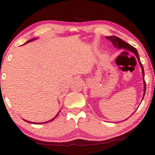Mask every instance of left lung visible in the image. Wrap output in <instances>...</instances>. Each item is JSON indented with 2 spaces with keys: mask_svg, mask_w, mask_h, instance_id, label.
Listing matches in <instances>:
<instances>
[{
  "mask_svg": "<svg viewBox=\"0 0 155 155\" xmlns=\"http://www.w3.org/2000/svg\"><path fill=\"white\" fill-rule=\"evenodd\" d=\"M106 38L109 39V40H110L111 42L112 43V44L114 45V46L115 48H124L125 50H128V51H129L130 52H132V53H134L135 55H136V56L137 57V58H138V62L140 64L141 69H142V72H143V82H144V93H143V99L144 96H145V91H146V84H145V77H145V73H144V69H143V64H142V63H141L140 60V58H139V55H138V51H137V50L134 47H133L132 45H130V44H128V43H126L125 41L121 40V38H119V37H117L115 36H107Z\"/></svg>",
  "mask_w": 155,
  "mask_h": 155,
  "instance_id": "8db88e82",
  "label": "left lung"
}]
</instances>
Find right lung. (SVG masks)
<instances>
[{
	"mask_svg": "<svg viewBox=\"0 0 155 155\" xmlns=\"http://www.w3.org/2000/svg\"><path fill=\"white\" fill-rule=\"evenodd\" d=\"M34 39L35 38H32V39H31V40H29V41H27V43H29V42H31V41H34ZM60 111H59V112H60ZM59 112L58 113V114H57V115H56V116L55 117H54V118L53 119H51V120H50V121H45V122H44V123H48V122H51V121H53V119H55V117H57V116H58V114H59ZM24 120H25V121H27V122H29V123H31V124H43V123H34V122H31V121H27V120H25V119H24Z\"/></svg>",
	"mask_w": 155,
	"mask_h": 155,
	"instance_id": "obj_1",
	"label": "right lung"
}]
</instances>
